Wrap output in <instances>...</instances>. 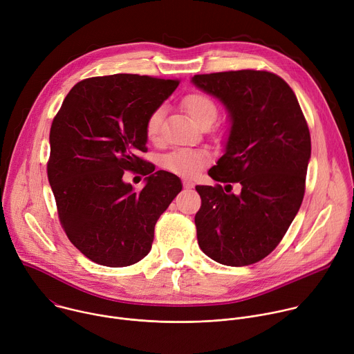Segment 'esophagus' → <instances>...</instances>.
<instances>
[{"mask_svg":"<svg viewBox=\"0 0 354 354\" xmlns=\"http://www.w3.org/2000/svg\"><path fill=\"white\" fill-rule=\"evenodd\" d=\"M183 187L185 189H193L194 187V183L192 180H183Z\"/></svg>","mask_w":354,"mask_h":354,"instance_id":"1","label":"esophagus"}]
</instances>
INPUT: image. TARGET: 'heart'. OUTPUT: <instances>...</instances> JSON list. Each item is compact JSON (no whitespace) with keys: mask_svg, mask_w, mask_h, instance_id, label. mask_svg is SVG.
Masks as SVG:
<instances>
[{"mask_svg":"<svg viewBox=\"0 0 354 354\" xmlns=\"http://www.w3.org/2000/svg\"><path fill=\"white\" fill-rule=\"evenodd\" d=\"M182 106L189 113V116L200 126H212L217 122L220 109L213 96L201 91H193L182 97ZM165 116V108L162 105L154 108L148 113L144 123L145 136L149 141L157 142L161 140L162 123ZM210 164V156L206 151L180 148L175 149L161 161L164 169L180 175V176H196L201 169H205Z\"/></svg>","mask_w":354,"mask_h":354,"instance_id":"b5f03b06","label":"heart"}]
</instances>
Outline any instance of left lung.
<instances>
[{"label":"left lung","instance_id":"8db88e82","mask_svg":"<svg viewBox=\"0 0 354 354\" xmlns=\"http://www.w3.org/2000/svg\"><path fill=\"white\" fill-rule=\"evenodd\" d=\"M192 81L221 99L232 120L225 154L209 171L218 183L196 186L198 246L221 265H254L276 249L304 198L311 157L306 116L290 85L270 71L197 74ZM235 183L239 195L230 193Z\"/></svg>","mask_w":354,"mask_h":354}]
</instances>
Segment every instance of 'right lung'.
Masks as SVG:
<instances>
[{
    "label": "right lung",
    "instance_id": "obj_1",
    "mask_svg": "<svg viewBox=\"0 0 354 354\" xmlns=\"http://www.w3.org/2000/svg\"><path fill=\"white\" fill-rule=\"evenodd\" d=\"M179 80L138 74L91 77L77 82L50 129L47 178L60 224L88 259L124 268L148 255L160 216L182 190L178 176L154 172L147 153L145 118ZM129 170L148 174L134 192Z\"/></svg>",
    "mask_w": 354,
    "mask_h": 354
}]
</instances>
